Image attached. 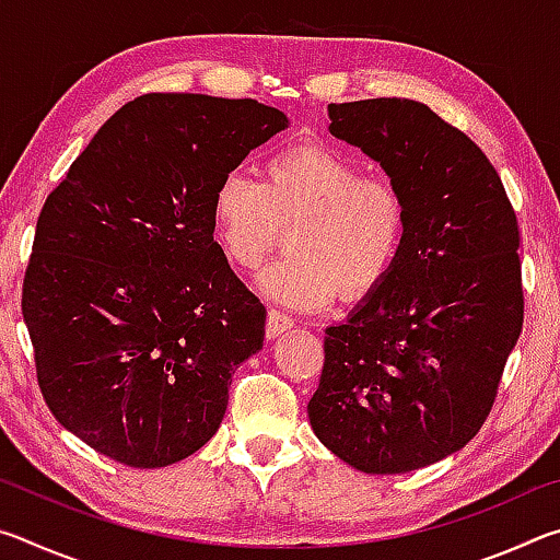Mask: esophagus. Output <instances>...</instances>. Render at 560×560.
<instances>
[{"label":"esophagus","mask_w":560,"mask_h":560,"mask_svg":"<svg viewBox=\"0 0 560 560\" xmlns=\"http://www.w3.org/2000/svg\"><path fill=\"white\" fill-rule=\"evenodd\" d=\"M293 328V318L281 314V311H269L267 316V338H277L281 334H287V330Z\"/></svg>","instance_id":"1"}]
</instances>
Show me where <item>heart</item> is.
Instances as JSON below:
<instances>
[{"label":"heart","mask_w":560,"mask_h":560,"mask_svg":"<svg viewBox=\"0 0 560 560\" xmlns=\"http://www.w3.org/2000/svg\"><path fill=\"white\" fill-rule=\"evenodd\" d=\"M226 261L252 271L289 226L287 254L261 273L264 296L289 308H320L371 296L400 259L410 207L402 187L365 175L353 158L318 140L273 150L261 179L230 170L210 202Z\"/></svg>","instance_id":"b5f03b06"}]
</instances>
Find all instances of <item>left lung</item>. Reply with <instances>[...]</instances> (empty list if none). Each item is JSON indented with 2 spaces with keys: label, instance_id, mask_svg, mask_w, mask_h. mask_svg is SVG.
Returning <instances> with one entry per match:
<instances>
[{
  "label": "left lung",
  "instance_id": "8db88e82",
  "mask_svg": "<svg viewBox=\"0 0 560 560\" xmlns=\"http://www.w3.org/2000/svg\"><path fill=\"white\" fill-rule=\"evenodd\" d=\"M328 116L402 187L410 222L390 277L326 328L308 420L350 467L405 474L462 450L494 407L524 328L518 220L481 148L424 103H330Z\"/></svg>",
  "mask_w": 560,
  "mask_h": 560
}]
</instances>
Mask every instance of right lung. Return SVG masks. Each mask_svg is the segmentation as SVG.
<instances>
[{"instance_id":"1","label":"right lung","mask_w":560,"mask_h":560,"mask_svg":"<svg viewBox=\"0 0 560 560\" xmlns=\"http://www.w3.org/2000/svg\"><path fill=\"white\" fill-rule=\"evenodd\" d=\"M287 126L254 98L145 93L46 197L22 314L46 405L89 447L155 469L220 428L267 308L214 242L210 202Z\"/></svg>"}]
</instances>
